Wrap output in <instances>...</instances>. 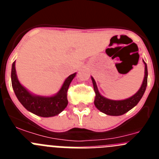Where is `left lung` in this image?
Masks as SVG:
<instances>
[{"label": "left lung", "mask_w": 159, "mask_h": 159, "mask_svg": "<svg viewBox=\"0 0 159 159\" xmlns=\"http://www.w3.org/2000/svg\"><path fill=\"white\" fill-rule=\"evenodd\" d=\"M144 64H145V76H144V80H143L141 88L133 96L130 97L129 99H124V100H111V99H106L103 96H102L98 91L95 80L93 79V77H92L94 91H95V100H94L95 106L102 113L108 115V116H122L126 112L129 111L134 106H136L138 102H139L140 99H142L147 85L148 71H147V64L145 62H144Z\"/></svg>", "instance_id": "obj_1"}]
</instances>
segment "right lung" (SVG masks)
<instances>
[{
    "label": "right lung",
    "mask_w": 159,
    "mask_h": 159,
    "mask_svg": "<svg viewBox=\"0 0 159 159\" xmlns=\"http://www.w3.org/2000/svg\"><path fill=\"white\" fill-rule=\"evenodd\" d=\"M75 73L69 75L64 81L62 88L56 95L43 97L32 95L18 81L16 77L15 61L12 63L11 79L15 95L18 100L28 111L41 117H52L60 114L67 105V90Z\"/></svg>",
    "instance_id": "right-lung-1"
}]
</instances>
